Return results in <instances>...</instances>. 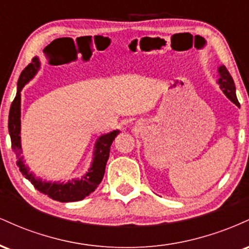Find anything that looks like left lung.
Returning <instances> with one entry per match:
<instances>
[{
    "label": "left lung",
    "instance_id": "1",
    "mask_svg": "<svg viewBox=\"0 0 249 249\" xmlns=\"http://www.w3.org/2000/svg\"><path fill=\"white\" fill-rule=\"evenodd\" d=\"M219 73H220V78H219L218 83L220 84L221 90L224 91L225 95L227 96L228 98H230L231 101L234 103V104L240 107V103L235 95V85H234V81H233L232 76H231V73L228 72L227 68H226L225 65L220 67Z\"/></svg>",
    "mask_w": 249,
    "mask_h": 249
}]
</instances>
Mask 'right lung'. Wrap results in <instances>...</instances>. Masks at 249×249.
Masks as SVG:
<instances>
[{
	"label": "right lung",
	"instance_id": "obj_1",
	"mask_svg": "<svg viewBox=\"0 0 249 249\" xmlns=\"http://www.w3.org/2000/svg\"><path fill=\"white\" fill-rule=\"evenodd\" d=\"M39 62L37 58L33 59V63H30L24 70L22 71L21 76L17 83V93L11 103L10 111H9V121H8V128H9V134L11 139V148L16 153L18 161L19 171L22 174L25 176L34 187L38 190L39 192L50 196L51 199L57 200L61 202H70V201H78L83 200L85 196L96 190V187L101 184L103 177H104L105 166L110 154V147L112 142L115 141L116 136L119 133L118 130L112 131V132L103 134L98 138L96 142L95 150V159H93L92 166H91L89 172L85 174L81 180H72L68 184H51V182H45L42 180L37 179L34 177V174L29 172V168L24 165L22 161V150H21V137H19V131H21V90L27 84L28 82L33 78L36 73L37 68H38Z\"/></svg>",
	"mask_w": 249,
	"mask_h": 249
}]
</instances>
